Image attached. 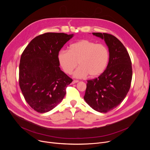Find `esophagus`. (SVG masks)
<instances>
[{
	"label": "esophagus",
	"mask_w": 150,
	"mask_h": 150,
	"mask_svg": "<svg viewBox=\"0 0 150 150\" xmlns=\"http://www.w3.org/2000/svg\"><path fill=\"white\" fill-rule=\"evenodd\" d=\"M78 80H74L73 81H72V84H75V83H78Z\"/></svg>",
	"instance_id": "34e87169"
}]
</instances>
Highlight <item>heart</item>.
<instances>
[{
    "label": "heart",
    "instance_id": "heart-1",
    "mask_svg": "<svg viewBox=\"0 0 150 150\" xmlns=\"http://www.w3.org/2000/svg\"><path fill=\"white\" fill-rule=\"evenodd\" d=\"M109 57L107 47L101 44L82 39L71 44L68 50H62L58 55L59 64L64 72L72 74L79 64L74 76L83 78L89 75L94 78L104 72Z\"/></svg>",
    "mask_w": 150,
    "mask_h": 150
}]
</instances>
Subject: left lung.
Wrapping results in <instances>:
<instances>
[{
	"label": "left lung",
	"instance_id": "left-lung-1",
	"mask_svg": "<svg viewBox=\"0 0 150 150\" xmlns=\"http://www.w3.org/2000/svg\"><path fill=\"white\" fill-rule=\"evenodd\" d=\"M92 34L104 39L109 59L104 72L88 81L84 99L94 110L106 113L119 105L127 95L132 75L131 61L125 47L116 37L105 33Z\"/></svg>",
	"mask_w": 150,
	"mask_h": 150
}]
</instances>
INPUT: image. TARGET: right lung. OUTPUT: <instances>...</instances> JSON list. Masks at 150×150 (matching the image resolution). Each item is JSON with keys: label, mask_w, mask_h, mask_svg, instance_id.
I'll return each instance as SVG.
<instances>
[{"label": "right lung", "mask_w": 150, "mask_h": 150, "mask_svg": "<svg viewBox=\"0 0 150 150\" xmlns=\"http://www.w3.org/2000/svg\"><path fill=\"white\" fill-rule=\"evenodd\" d=\"M74 34L45 33L31 41L19 64V86L27 103L40 113L49 112L62 100L72 81L59 67L62 47Z\"/></svg>", "instance_id": "1"}]
</instances>
